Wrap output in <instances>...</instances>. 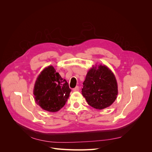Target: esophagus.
Listing matches in <instances>:
<instances>
[{
	"label": "esophagus",
	"instance_id": "obj_1",
	"mask_svg": "<svg viewBox=\"0 0 152 152\" xmlns=\"http://www.w3.org/2000/svg\"><path fill=\"white\" fill-rule=\"evenodd\" d=\"M79 86H76L74 89H73V91H79Z\"/></svg>",
	"mask_w": 152,
	"mask_h": 152
}]
</instances>
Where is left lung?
<instances>
[{"mask_svg": "<svg viewBox=\"0 0 152 152\" xmlns=\"http://www.w3.org/2000/svg\"><path fill=\"white\" fill-rule=\"evenodd\" d=\"M82 94L87 103L96 109L110 107L117 98V83L112 71L106 66L93 67L83 82Z\"/></svg>", "mask_w": 152, "mask_h": 152, "instance_id": "1", "label": "left lung"}]
</instances>
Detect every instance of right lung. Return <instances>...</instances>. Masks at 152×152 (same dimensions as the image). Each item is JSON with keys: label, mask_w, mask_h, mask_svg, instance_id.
<instances>
[{"label": "right lung", "mask_w": 152, "mask_h": 152, "mask_svg": "<svg viewBox=\"0 0 152 152\" xmlns=\"http://www.w3.org/2000/svg\"><path fill=\"white\" fill-rule=\"evenodd\" d=\"M70 92L66 80L49 66L37 79L34 94L37 103L43 110L56 112L65 106Z\"/></svg>", "instance_id": "add662e5"}]
</instances>
